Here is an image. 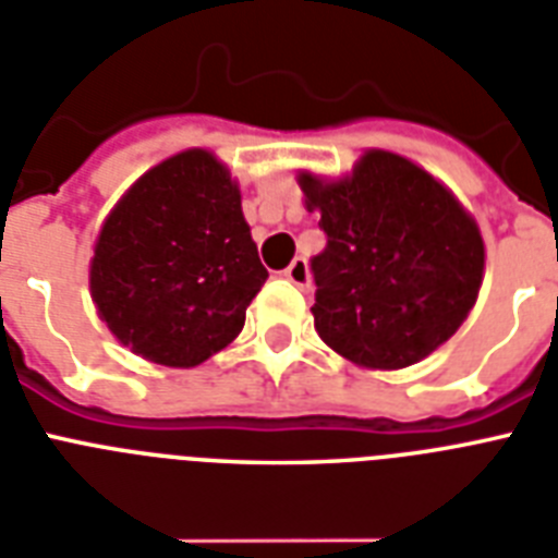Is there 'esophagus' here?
<instances>
[{
    "label": "esophagus",
    "mask_w": 558,
    "mask_h": 558,
    "mask_svg": "<svg viewBox=\"0 0 558 558\" xmlns=\"http://www.w3.org/2000/svg\"><path fill=\"white\" fill-rule=\"evenodd\" d=\"M283 275H287L289 283H294L298 289H310V283H312L310 264H306L303 257H294L292 264L287 266V271H283Z\"/></svg>",
    "instance_id": "1"
}]
</instances>
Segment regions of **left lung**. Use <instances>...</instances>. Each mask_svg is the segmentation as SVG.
<instances>
[{"label":"left lung","mask_w":558,"mask_h":558,"mask_svg":"<svg viewBox=\"0 0 558 558\" xmlns=\"http://www.w3.org/2000/svg\"><path fill=\"white\" fill-rule=\"evenodd\" d=\"M326 248L312 260L320 341L364 369H404L456 335L484 280L475 217L427 169L366 148L352 171H298Z\"/></svg>","instance_id":"8db88e82"}]
</instances>
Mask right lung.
<instances>
[{
  "instance_id": "right-lung-1",
  "label": "right lung",
  "mask_w": 558,
  "mask_h": 558,
  "mask_svg": "<svg viewBox=\"0 0 558 558\" xmlns=\"http://www.w3.org/2000/svg\"><path fill=\"white\" fill-rule=\"evenodd\" d=\"M266 278L238 180L208 148L137 177L99 226L88 266L99 320L134 355L174 369L226 350Z\"/></svg>"
}]
</instances>
